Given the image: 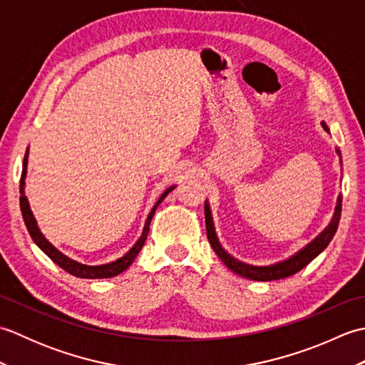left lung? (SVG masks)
I'll return each instance as SVG.
<instances>
[{
	"label": "left lung",
	"instance_id": "obj_1",
	"mask_svg": "<svg viewBox=\"0 0 365 365\" xmlns=\"http://www.w3.org/2000/svg\"><path fill=\"white\" fill-rule=\"evenodd\" d=\"M322 127L324 131H327V133H329L327 122L322 120ZM336 153L340 157V150L337 149V147H336ZM340 165H342V160H340ZM204 210H205V226H207L208 242H210L216 255H218V257L224 262V265L234 271V273L238 276L251 279V281L267 282V281H276V279L289 277L294 273H298V271L304 268L307 263H311L317 257V255L327 250V246L329 245V242L332 240V237H334L336 230L339 227L340 213H342V196L340 195L337 196L334 215H332L329 224L312 240V242H309L306 246H302L298 252L290 255L289 259L271 263V265H251V263H245L242 260L235 259L234 255H230L226 250H224L222 245L220 243L218 235H216L212 208H210V204H208V200H205Z\"/></svg>",
	"mask_w": 365,
	"mask_h": 365
}]
</instances>
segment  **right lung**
Wrapping results in <instances>:
<instances>
[{
  "instance_id": "obj_1",
  "label": "right lung",
  "mask_w": 365,
  "mask_h": 365,
  "mask_svg": "<svg viewBox=\"0 0 365 365\" xmlns=\"http://www.w3.org/2000/svg\"><path fill=\"white\" fill-rule=\"evenodd\" d=\"M28 155H29V147L26 149L25 158H23V170H21V180H20V208H21L23 221H25V224H26V229L29 232L31 238H33V242L38 247H41V250L46 255H48V257L54 263H56V265H59L64 271H67V273H71V274H73L76 277H83V279H108V277H114V276L123 273V271H125L131 265V263H133V260L136 259V255L139 254V251L143 250V246H144L145 240H147V235H149L150 221L153 218L155 212H157L158 205L163 202V200H165V197L169 195V192L175 188V185H170L169 188H166V191L163 192V195L158 197L157 202H155L150 213L147 215V220H145L141 237L136 240V243L130 247L128 252L123 254L122 257H119L118 260L110 262V263H102V265H86V263L76 262V260H73L71 257H67V255L61 252L58 247H54L48 242V240L45 238V235L42 234L41 229H38L34 215H33V212H31L28 197L25 195V187H26L25 178H26V173H28V169H26L28 168Z\"/></svg>"
}]
</instances>
